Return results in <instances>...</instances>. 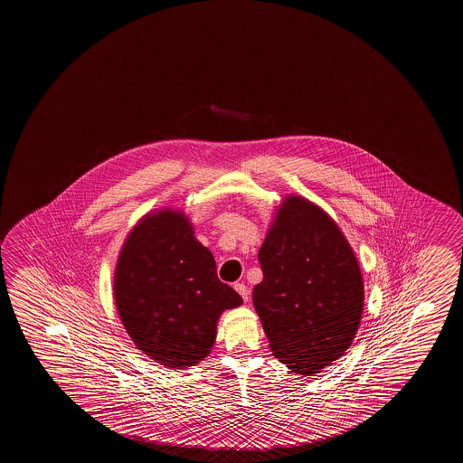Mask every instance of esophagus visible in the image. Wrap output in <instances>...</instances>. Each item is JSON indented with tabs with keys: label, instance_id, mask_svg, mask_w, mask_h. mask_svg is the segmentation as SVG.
I'll return each mask as SVG.
<instances>
[{
	"label": "esophagus",
	"instance_id": "34e87169",
	"mask_svg": "<svg viewBox=\"0 0 463 463\" xmlns=\"http://www.w3.org/2000/svg\"><path fill=\"white\" fill-rule=\"evenodd\" d=\"M234 288L239 292V296L242 297L243 302H249V298H250V292H249V288L242 282H237L234 284Z\"/></svg>",
	"mask_w": 463,
	"mask_h": 463
}]
</instances>
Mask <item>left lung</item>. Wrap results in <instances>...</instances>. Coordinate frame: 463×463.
<instances>
[{
	"mask_svg": "<svg viewBox=\"0 0 463 463\" xmlns=\"http://www.w3.org/2000/svg\"><path fill=\"white\" fill-rule=\"evenodd\" d=\"M258 260L263 280L253 307L269 349L297 374H318L349 349L364 315V278L349 241L323 208L288 195Z\"/></svg>",
	"mask_w": 463,
	"mask_h": 463,
	"instance_id": "1",
	"label": "left lung"
}]
</instances>
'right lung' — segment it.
Instances as JSON below:
<instances>
[{"label":"right lung","instance_id":"1","mask_svg":"<svg viewBox=\"0 0 463 463\" xmlns=\"http://www.w3.org/2000/svg\"><path fill=\"white\" fill-rule=\"evenodd\" d=\"M194 234L181 210L146 213L130 229L114 269V304L130 339L171 370L208 356L222 311L243 304L218 279L212 251Z\"/></svg>","mask_w":463,"mask_h":463}]
</instances>
